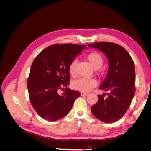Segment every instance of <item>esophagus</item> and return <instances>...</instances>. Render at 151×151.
Returning a JSON list of instances; mask_svg holds the SVG:
<instances>
[{
	"label": "esophagus",
	"instance_id": "1",
	"mask_svg": "<svg viewBox=\"0 0 151 151\" xmlns=\"http://www.w3.org/2000/svg\"><path fill=\"white\" fill-rule=\"evenodd\" d=\"M88 94H89L88 93H86V92H81V96H87V95H88Z\"/></svg>",
	"mask_w": 151,
	"mask_h": 151
}]
</instances>
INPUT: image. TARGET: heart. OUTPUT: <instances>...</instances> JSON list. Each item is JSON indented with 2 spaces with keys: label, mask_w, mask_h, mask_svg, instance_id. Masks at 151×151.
Masks as SVG:
<instances>
[{
  "label": "heart",
  "mask_w": 151,
  "mask_h": 151,
  "mask_svg": "<svg viewBox=\"0 0 151 151\" xmlns=\"http://www.w3.org/2000/svg\"><path fill=\"white\" fill-rule=\"evenodd\" d=\"M87 59L96 70L99 69L102 67L104 62L103 56L98 52H96L89 53L87 55ZM77 62V59L73 60L70 63L69 68H68V72L72 76H74L76 74V65ZM96 85L97 81L94 79L80 78L74 81L72 83V87L73 88L82 91V92H88L96 86Z\"/></svg>",
  "instance_id": "heart-1"
}]
</instances>
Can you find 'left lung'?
Segmentation results:
<instances>
[{"label": "left lung", "instance_id": "left-lung-1", "mask_svg": "<svg viewBox=\"0 0 151 151\" xmlns=\"http://www.w3.org/2000/svg\"><path fill=\"white\" fill-rule=\"evenodd\" d=\"M88 46L96 48L106 56L109 69L99 89L109 93L98 95V102L91 110L98 119L105 123L115 122L125 115L135 94V65L127 50L111 42H98ZM105 94L107 96L104 98Z\"/></svg>", "mask_w": 151, "mask_h": 151}]
</instances>
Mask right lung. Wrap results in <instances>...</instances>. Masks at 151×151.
Returning a JSON list of instances; mask_svg holds the SVG:
<instances>
[{"instance_id":"obj_1","label":"right lung","mask_w":151,"mask_h":151,"mask_svg":"<svg viewBox=\"0 0 151 151\" xmlns=\"http://www.w3.org/2000/svg\"><path fill=\"white\" fill-rule=\"evenodd\" d=\"M86 47L77 44H55L34 59L27 86L31 105L44 119L55 121L65 116L79 97V91L67 88L70 80L68 68ZM60 89L65 91L61 95L58 93Z\"/></svg>"}]
</instances>
